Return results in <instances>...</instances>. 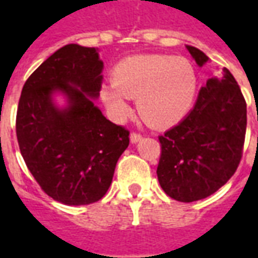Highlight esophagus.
Instances as JSON below:
<instances>
[{"instance_id": "1", "label": "esophagus", "mask_w": 258, "mask_h": 258, "mask_svg": "<svg viewBox=\"0 0 258 258\" xmlns=\"http://www.w3.org/2000/svg\"><path fill=\"white\" fill-rule=\"evenodd\" d=\"M130 140H131L133 144H137V142H140V141L142 140V135H141L140 133H131V135H130Z\"/></svg>"}]
</instances>
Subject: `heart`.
I'll return each instance as SVG.
<instances>
[{
    "instance_id": "obj_1",
    "label": "heart",
    "mask_w": 258,
    "mask_h": 258,
    "mask_svg": "<svg viewBox=\"0 0 258 258\" xmlns=\"http://www.w3.org/2000/svg\"><path fill=\"white\" fill-rule=\"evenodd\" d=\"M198 90V76L189 60L168 55H135L118 62L112 84L101 98L116 120L131 113L128 98H138V112L146 123L167 127L189 112Z\"/></svg>"
}]
</instances>
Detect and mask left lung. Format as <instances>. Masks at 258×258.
I'll use <instances>...</instances> for the list:
<instances>
[{"label": "left lung", "instance_id": "1", "mask_svg": "<svg viewBox=\"0 0 258 258\" xmlns=\"http://www.w3.org/2000/svg\"><path fill=\"white\" fill-rule=\"evenodd\" d=\"M199 66L209 60L188 45ZM246 101L228 69L207 80L194 109L159 137L157 178L163 190L184 203L205 199L227 184L238 168L246 134Z\"/></svg>", "mask_w": 258, "mask_h": 258}]
</instances>
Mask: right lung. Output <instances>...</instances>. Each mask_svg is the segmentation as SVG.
Listing matches in <instances>:
<instances>
[{
	"instance_id": "add662e5",
	"label": "right lung",
	"mask_w": 258,
	"mask_h": 258,
	"mask_svg": "<svg viewBox=\"0 0 258 258\" xmlns=\"http://www.w3.org/2000/svg\"><path fill=\"white\" fill-rule=\"evenodd\" d=\"M96 48L64 45L26 80L16 113V137L29 171L41 189L68 206L95 203L112 184L130 131L94 105L102 87ZM60 90L68 106L59 109Z\"/></svg>"
}]
</instances>
